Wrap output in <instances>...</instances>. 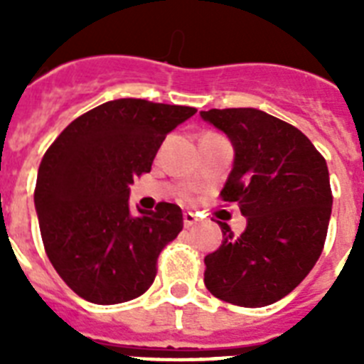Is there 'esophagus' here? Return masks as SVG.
<instances>
[{"instance_id": "34e87169", "label": "esophagus", "mask_w": 364, "mask_h": 364, "mask_svg": "<svg viewBox=\"0 0 364 364\" xmlns=\"http://www.w3.org/2000/svg\"><path fill=\"white\" fill-rule=\"evenodd\" d=\"M197 215L195 213H191V211H186L184 213V226L186 228H191V226H195V224H197Z\"/></svg>"}]
</instances>
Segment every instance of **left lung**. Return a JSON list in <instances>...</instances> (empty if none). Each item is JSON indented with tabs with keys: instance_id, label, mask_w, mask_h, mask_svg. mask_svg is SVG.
<instances>
[{
	"instance_id": "1",
	"label": "left lung",
	"mask_w": 364,
	"mask_h": 364,
	"mask_svg": "<svg viewBox=\"0 0 364 364\" xmlns=\"http://www.w3.org/2000/svg\"><path fill=\"white\" fill-rule=\"evenodd\" d=\"M200 118L233 146L220 195L246 217L239 237L218 222L222 244L205 255L204 284L237 306H268L295 290L323 252L332 215L326 160L297 127L259 109H210Z\"/></svg>"
}]
</instances>
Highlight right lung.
<instances>
[{
	"label": "right lung",
	"instance_id": "obj_1",
	"mask_svg": "<svg viewBox=\"0 0 364 364\" xmlns=\"http://www.w3.org/2000/svg\"><path fill=\"white\" fill-rule=\"evenodd\" d=\"M197 112L147 100H111L70 122L38 169L34 205L45 252L74 294L95 304L140 297L156 259L182 231L176 204L129 210L134 176L151 171L160 146Z\"/></svg>",
	"mask_w": 364,
	"mask_h": 364
}]
</instances>
